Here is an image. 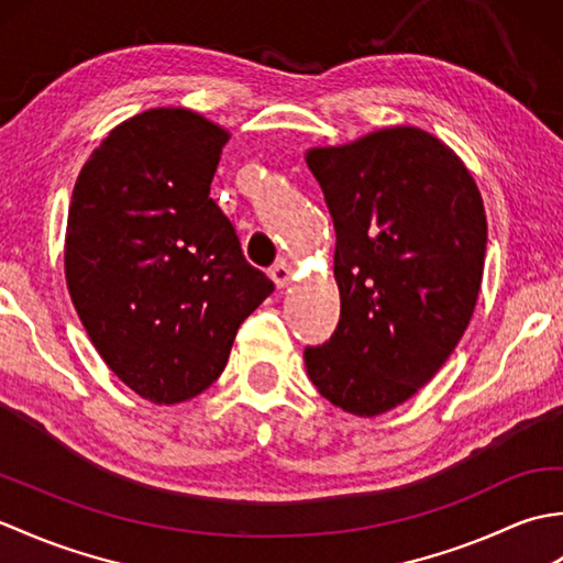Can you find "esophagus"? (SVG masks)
I'll use <instances>...</instances> for the list:
<instances>
[{"mask_svg": "<svg viewBox=\"0 0 563 563\" xmlns=\"http://www.w3.org/2000/svg\"><path fill=\"white\" fill-rule=\"evenodd\" d=\"M271 278H273V283H275V288L283 290L285 285H288V283L292 280V268H290L285 261L275 263V266L271 268Z\"/></svg>", "mask_w": 563, "mask_h": 563, "instance_id": "obj_1", "label": "esophagus"}]
</instances>
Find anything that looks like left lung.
I'll return each instance as SVG.
<instances>
[{
    "mask_svg": "<svg viewBox=\"0 0 563 563\" xmlns=\"http://www.w3.org/2000/svg\"><path fill=\"white\" fill-rule=\"evenodd\" d=\"M336 230L341 319L305 349L312 385L353 416L411 399L445 365L482 290L486 212L445 142L413 125L305 154Z\"/></svg>",
    "mask_w": 563,
    "mask_h": 563,
    "instance_id": "8db88e82",
    "label": "left lung"
}]
</instances>
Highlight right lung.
<instances>
[{"label": "right lung", "instance_id": "add662e5", "mask_svg": "<svg viewBox=\"0 0 563 563\" xmlns=\"http://www.w3.org/2000/svg\"><path fill=\"white\" fill-rule=\"evenodd\" d=\"M227 140L181 106L142 111L103 137L71 190V305L111 373L159 406L206 391L273 292L210 198Z\"/></svg>", "mask_w": 563, "mask_h": 563}]
</instances>
